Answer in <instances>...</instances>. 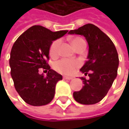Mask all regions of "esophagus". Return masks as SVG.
I'll use <instances>...</instances> for the list:
<instances>
[{
    "label": "esophagus",
    "instance_id": "34e87169",
    "mask_svg": "<svg viewBox=\"0 0 129 129\" xmlns=\"http://www.w3.org/2000/svg\"><path fill=\"white\" fill-rule=\"evenodd\" d=\"M63 78H64V80H72L73 77H67V76H64V77H63Z\"/></svg>",
    "mask_w": 129,
    "mask_h": 129
}]
</instances>
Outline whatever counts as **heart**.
Returning <instances> with one entry per match:
<instances>
[{
  "mask_svg": "<svg viewBox=\"0 0 129 129\" xmlns=\"http://www.w3.org/2000/svg\"><path fill=\"white\" fill-rule=\"evenodd\" d=\"M82 40L81 38L75 37L71 39L73 47H76L77 44ZM60 46V41L56 40L52 43L49 49V54L53 57H57ZM80 63L77 60H72L68 59H62L54 64V70L63 75H71L80 66Z\"/></svg>",
  "mask_w": 129,
  "mask_h": 129,
  "instance_id": "b5f03b06",
  "label": "heart"
}]
</instances>
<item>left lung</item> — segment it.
Listing matches in <instances>:
<instances>
[{"label":"left lung","instance_id":"8db88e82","mask_svg":"<svg viewBox=\"0 0 129 129\" xmlns=\"http://www.w3.org/2000/svg\"><path fill=\"white\" fill-rule=\"evenodd\" d=\"M68 34L83 36L89 47L87 61L80 72L85 75L89 72L90 78L80 77L84 85L80 91L73 92V97L81 104H95L106 95L116 78L119 64L116 49L111 39L91 23L71 30Z\"/></svg>","mask_w":129,"mask_h":129}]
</instances>
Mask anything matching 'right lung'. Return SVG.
Segmentation results:
<instances>
[{
	"label": "right lung",
	"instance_id": "add662e5",
	"mask_svg": "<svg viewBox=\"0 0 129 129\" xmlns=\"http://www.w3.org/2000/svg\"><path fill=\"white\" fill-rule=\"evenodd\" d=\"M67 32L33 26L13 44L9 60L11 75L16 91L28 104L44 106L54 98L56 84L62 76L51 69L47 60L52 42ZM40 68L48 70L47 77L38 73Z\"/></svg>",
	"mask_w": 129,
	"mask_h": 129
}]
</instances>
